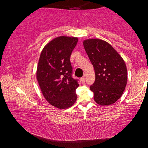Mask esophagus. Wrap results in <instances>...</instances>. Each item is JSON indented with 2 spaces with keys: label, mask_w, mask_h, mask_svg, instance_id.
<instances>
[{
  "label": "esophagus",
  "mask_w": 148,
  "mask_h": 148,
  "mask_svg": "<svg viewBox=\"0 0 148 148\" xmlns=\"http://www.w3.org/2000/svg\"><path fill=\"white\" fill-rule=\"evenodd\" d=\"M81 80H82V83H84L85 82H86V77H85V75L84 76L82 77L81 78Z\"/></svg>",
  "instance_id": "1"
}]
</instances>
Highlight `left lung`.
<instances>
[{
    "mask_svg": "<svg viewBox=\"0 0 148 148\" xmlns=\"http://www.w3.org/2000/svg\"><path fill=\"white\" fill-rule=\"evenodd\" d=\"M83 44L95 69V81L90 87L95 101L101 106L114 104L121 97L127 86V70L124 60L102 40L87 39Z\"/></svg>",
    "mask_w": 148,
    "mask_h": 148,
    "instance_id": "left-lung-1",
    "label": "left lung"
}]
</instances>
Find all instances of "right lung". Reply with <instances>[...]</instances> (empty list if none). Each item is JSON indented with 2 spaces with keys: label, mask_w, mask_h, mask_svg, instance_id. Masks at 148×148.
I'll return each instance as SVG.
<instances>
[{
  "label": "right lung",
  "mask_w": 148,
  "mask_h": 148,
  "mask_svg": "<svg viewBox=\"0 0 148 148\" xmlns=\"http://www.w3.org/2000/svg\"><path fill=\"white\" fill-rule=\"evenodd\" d=\"M77 41L76 37H56L44 46L40 56L37 81L44 98L59 109L69 108L77 99L79 84L72 77L70 58Z\"/></svg>",
  "instance_id": "1"
}]
</instances>
